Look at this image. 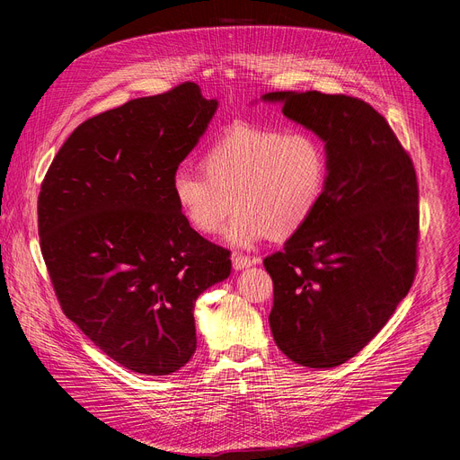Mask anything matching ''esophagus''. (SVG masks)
Masks as SVG:
<instances>
[{"mask_svg":"<svg viewBox=\"0 0 460 460\" xmlns=\"http://www.w3.org/2000/svg\"><path fill=\"white\" fill-rule=\"evenodd\" d=\"M258 261H260V258H249V256L240 254V252H234V254H233V268H234L236 271L245 270V268H249V266H252V264H258Z\"/></svg>","mask_w":460,"mask_h":460,"instance_id":"esophagus-1","label":"esophagus"}]
</instances>
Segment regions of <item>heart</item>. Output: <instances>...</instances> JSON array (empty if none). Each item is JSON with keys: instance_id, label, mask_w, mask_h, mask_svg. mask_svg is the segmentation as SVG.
Wrapping results in <instances>:
<instances>
[{"instance_id": "1", "label": "heart", "mask_w": 460, "mask_h": 460, "mask_svg": "<svg viewBox=\"0 0 460 460\" xmlns=\"http://www.w3.org/2000/svg\"><path fill=\"white\" fill-rule=\"evenodd\" d=\"M202 171L180 167L172 196L187 222L217 233L231 209L229 243L252 247L289 238L314 215L330 174L322 142L305 128L236 123L206 151Z\"/></svg>"}]
</instances>
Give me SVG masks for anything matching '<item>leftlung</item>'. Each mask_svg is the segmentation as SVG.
<instances>
[{
  "label": "left lung",
  "instance_id": "1",
  "mask_svg": "<svg viewBox=\"0 0 460 460\" xmlns=\"http://www.w3.org/2000/svg\"><path fill=\"white\" fill-rule=\"evenodd\" d=\"M325 142L327 185L311 220L264 258L271 332L305 367L353 358L387 323L417 275L419 183L410 153L369 103L346 94L270 93Z\"/></svg>",
  "mask_w": 460,
  "mask_h": 460
}]
</instances>
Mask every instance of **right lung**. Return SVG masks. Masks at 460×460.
<instances>
[{"mask_svg": "<svg viewBox=\"0 0 460 460\" xmlns=\"http://www.w3.org/2000/svg\"><path fill=\"white\" fill-rule=\"evenodd\" d=\"M217 105L183 82L96 114L41 181L40 247L65 316L142 375L189 362L194 302L231 275V252L189 226L171 189Z\"/></svg>", "mask_w": 460, "mask_h": 460, "instance_id": "right-lung-1", "label": "right lung"}]
</instances>
